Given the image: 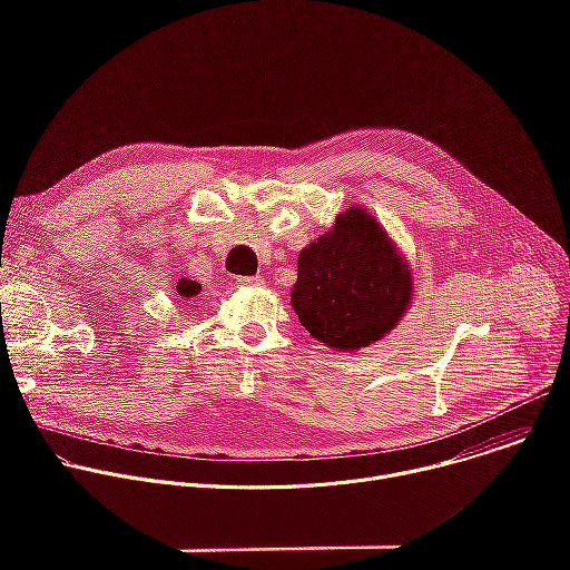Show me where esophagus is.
Masks as SVG:
<instances>
[{
    "mask_svg": "<svg viewBox=\"0 0 570 570\" xmlns=\"http://www.w3.org/2000/svg\"><path fill=\"white\" fill-rule=\"evenodd\" d=\"M236 284H238V286H262V284H264V277H259V275H253V277H236Z\"/></svg>",
    "mask_w": 570,
    "mask_h": 570,
    "instance_id": "obj_1",
    "label": "esophagus"
}]
</instances>
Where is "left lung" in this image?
I'll use <instances>...</instances> for the list:
<instances>
[{"label":"left lung","instance_id":"obj_1","mask_svg":"<svg viewBox=\"0 0 570 570\" xmlns=\"http://www.w3.org/2000/svg\"><path fill=\"white\" fill-rule=\"evenodd\" d=\"M411 295L413 275L379 220L352 207L299 253L291 304L313 338L354 352L381 341Z\"/></svg>","mask_w":570,"mask_h":570}]
</instances>
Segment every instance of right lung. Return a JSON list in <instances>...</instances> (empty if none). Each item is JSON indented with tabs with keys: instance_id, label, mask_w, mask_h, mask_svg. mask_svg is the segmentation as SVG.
Instances as JSON below:
<instances>
[{
	"instance_id": "add662e5",
	"label": "right lung",
	"mask_w": 570,
	"mask_h": 570,
	"mask_svg": "<svg viewBox=\"0 0 570 570\" xmlns=\"http://www.w3.org/2000/svg\"><path fill=\"white\" fill-rule=\"evenodd\" d=\"M178 295L180 297H194V295H198L200 293V284L198 282H194V279H187V277H183L180 282H178Z\"/></svg>"
}]
</instances>
